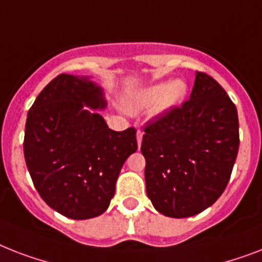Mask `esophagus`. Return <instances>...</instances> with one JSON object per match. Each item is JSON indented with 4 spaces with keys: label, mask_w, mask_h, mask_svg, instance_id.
<instances>
[{
    "label": "esophagus",
    "mask_w": 262,
    "mask_h": 262,
    "mask_svg": "<svg viewBox=\"0 0 262 262\" xmlns=\"http://www.w3.org/2000/svg\"><path fill=\"white\" fill-rule=\"evenodd\" d=\"M141 141H143V132L137 130V144H139V147L141 145Z\"/></svg>",
    "instance_id": "obj_1"
}]
</instances>
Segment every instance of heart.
<instances>
[{
    "label": "heart",
    "mask_w": 262,
    "mask_h": 262,
    "mask_svg": "<svg viewBox=\"0 0 262 262\" xmlns=\"http://www.w3.org/2000/svg\"><path fill=\"white\" fill-rule=\"evenodd\" d=\"M186 94L185 81L174 80L170 84L158 83L135 91L127 96L125 103L132 113H141L154 107V114L160 115L178 107L185 100Z\"/></svg>",
    "instance_id": "heart-1"
}]
</instances>
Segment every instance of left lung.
Here are the masks:
<instances>
[{"mask_svg":"<svg viewBox=\"0 0 262 262\" xmlns=\"http://www.w3.org/2000/svg\"><path fill=\"white\" fill-rule=\"evenodd\" d=\"M148 199L168 217L211 207L227 186L239 148L235 104L211 76L195 72L190 99L144 129Z\"/></svg>","mask_w":262,"mask_h":262,"instance_id":"8db88e82","label":"left lung"}]
</instances>
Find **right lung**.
Instances as JSON below:
<instances>
[{"instance_id":"right-lung-1","label":"right lung","mask_w":262,"mask_h":262,"mask_svg":"<svg viewBox=\"0 0 262 262\" xmlns=\"http://www.w3.org/2000/svg\"><path fill=\"white\" fill-rule=\"evenodd\" d=\"M102 87L90 77L57 76L35 99L26 122L24 158L35 189L61 215H102L126 159L137 151L136 129L111 130L98 110Z\"/></svg>"}]
</instances>
